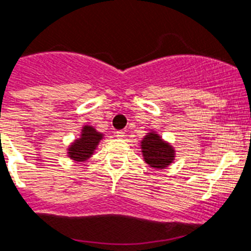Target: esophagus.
<instances>
[{
    "instance_id": "obj_1",
    "label": "esophagus",
    "mask_w": 251,
    "mask_h": 251,
    "mask_svg": "<svg viewBox=\"0 0 251 251\" xmlns=\"http://www.w3.org/2000/svg\"><path fill=\"white\" fill-rule=\"evenodd\" d=\"M115 134H116V136H117V138H124V136H125V131H122V130L116 131Z\"/></svg>"
}]
</instances>
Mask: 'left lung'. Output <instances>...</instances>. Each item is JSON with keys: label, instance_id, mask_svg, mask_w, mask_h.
<instances>
[{"label": "left lung", "instance_id": "left-lung-1", "mask_svg": "<svg viewBox=\"0 0 251 251\" xmlns=\"http://www.w3.org/2000/svg\"><path fill=\"white\" fill-rule=\"evenodd\" d=\"M140 147H142L145 163H148L151 167L163 170L174 162V147L165 142L155 131L148 132L143 138Z\"/></svg>", "mask_w": 251, "mask_h": 251}]
</instances>
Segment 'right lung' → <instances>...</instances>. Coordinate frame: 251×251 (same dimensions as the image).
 Returning <instances> with one entry per match:
<instances>
[{"mask_svg":"<svg viewBox=\"0 0 251 251\" xmlns=\"http://www.w3.org/2000/svg\"><path fill=\"white\" fill-rule=\"evenodd\" d=\"M103 134L97 131L93 126L85 125L81 129V135L79 139H76L73 144L67 149V154L73 161L84 162L88 158L92 157V154L96 151L97 145L100 144L102 140Z\"/></svg>","mask_w":251,"mask_h":251,"instance_id":"add662e5","label":"right lung"}]
</instances>
